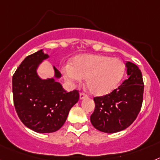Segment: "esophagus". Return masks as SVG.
<instances>
[{"mask_svg": "<svg viewBox=\"0 0 160 160\" xmlns=\"http://www.w3.org/2000/svg\"><path fill=\"white\" fill-rule=\"evenodd\" d=\"M87 97H88V96H87L86 94L83 93V92H80V100H82V99H84V98H86Z\"/></svg>", "mask_w": 160, "mask_h": 160, "instance_id": "1", "label": "esophagus"}]
</instances>
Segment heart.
<instances>
[{"label": "heart", "mask_w": 160, "mask_h": 160, "mask_svg": "<svg viewBox=\"0 0 160 160\" xmlns=\"http://www.w3.org/2000/svg\"><path fill=\"white\" fill-rule=\"evenodd\" d=\"M125 65L119 58L102 55L81 54L75 58L72 65L62 68L65 80L70 84L86 80V86L92 94L105 95L113 91L121 81Z\"/></svg>", "instance_id": "b5f03b06"}]
</instances>
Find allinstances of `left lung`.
<instances>
[{"label": "left lung", "instance_id": "left-lung-1", "mask_svg": "<svg viewBox=\"0 0 160 160\" xmlns=\"http://www.w3.org/2000/svg\"><path fill=\"white\" fill-rule=\"evenodd\" d=\"M128 78L111 93L93 98L90 116L92 126L101 132L114 133L127 128L136 119L143 101L144 84L138 67L126 62Z\"/></svg>", "mask_w": 160, "mask_h": 160}]
</instances>
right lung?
Masks as SVG:
<instances>
[{
  "label": "right lung",
  "instance_id": "1",
  "mask_svg": "<svg viewBox=\"0 0 160 160\" xmlns=\"http://www.w3.org/2000/svg\"><path fill=\"white\" fill-rule=\"evenodd\" d=\"M49 55L43 49L29 55L17 68L12 79L16 112L28 128L40 133L59 129L79 100L76 90L67 92L58 82L62 75L53 66V76L43 79L38 69Z\"/></svg>",
  "mask_w": 160,
  "mask_h": 160
}]
</instances>
